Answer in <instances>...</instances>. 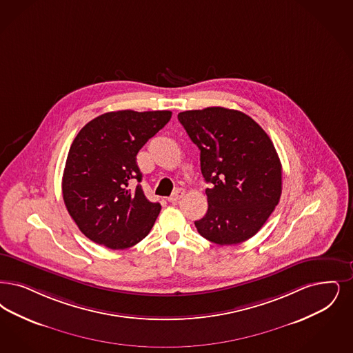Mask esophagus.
<instances>
[{"label":"esophagus","mask_w":353,"mask_h":353,"mask_svg":"<svg viewBox=\"0 0 353 353\" xmlns=\"http://www.w3.org/2000/svg\"><path fill=\"white\" fill-rule=\"evenodd\" d=\"M183 194H185V189L180 188L170 197H168V202H177L179 199H181L183 197Z\"/></svg>","instance_id":"obj_1"}]
</instances>
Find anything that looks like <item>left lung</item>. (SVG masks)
Returning a JSON list of instances; mask_svg holds the SVG:
<instances>
[{"label":"left lung","mask_w":353,"mask_h":353,"mask_svg":"<svg viewBox=\"0 0 353 353\" xmlns=\"http://www.w3.org/2000/svg\"><path fill=\"white\" fill-rule=\"evenodd\" d=\"M201 151L209 209L198 232L219 245L239 244L264 226L279 205L281 161L267 132L251 117L226 108L179 114Z\"/></svg>","instance_id":"1"}]
</instances>
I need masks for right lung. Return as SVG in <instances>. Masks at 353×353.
<instances>
[{"mask_svg":"<svg viewBox=\"0 0 353 353\" xmlns=\"http://www.w3.org/2000/svg\"><path fill=\"white\" fill-rule=\"evenodd\" d=\"M172 112L119 110L88 122L72 143L63 173V199L86 238L110 250H125L144 239L161 210L150 202L137 155Z\"/></svg>","mask_w":353,"mask_h":353,"instance_id":"right-lung-1","label":"right lung"}]
</instances>
